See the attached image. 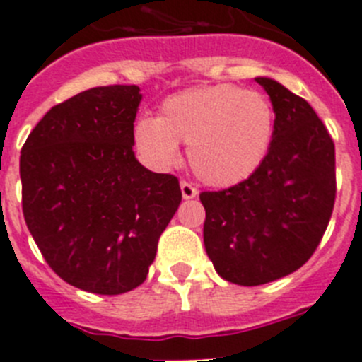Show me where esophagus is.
Instances as JSON below:
<instances>
[{
	"label": "esophagus",
	"mask_w": 362,
	"mask_h": 362,
	"mask_svg": "<svg viewBox=\"0 0 362 362\" xmlns=\"http://www.w3.org/2000/svg\"><path fill=\"white\" fill-rule=\"evenodd\" d=\"M181 194H183L185 199H194L199 194V190L192 183H188V181H181Z\"/></svg>",
	"instance_id": "obj_1"
}]
</instances>
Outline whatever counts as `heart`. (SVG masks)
I'll return each instance as SVG.
<instances>
[{
  "instance_id": "heart-1",
  "label": "heart",
  "mask_w": 362,
  "mask_h": 362,
  "mask_svg": "<svg viewBox=\"0 0 362 362\" xmlns=\"http://www.w3.org/2000/svg\"><path fill=\"white\" fill-rule=\"evenodd\" d=\"M274 130L276 110L267 95L219 83L166 98L159 117L137 121L134 137L143 156L161 166L174 165L177 143H185L197 177L214 187H230L261 168Z\"/></svg>"
}]
</instances>
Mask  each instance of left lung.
Segmentation results:
<instances>
[{
  "label": "left lung",
  "mask_w": 362,
  "mask_h": 362,
  "mask_svg": "<svg viewBox=\"0 0 362 362\" xmlns=\"http://www.w3.org/2000/svg\"><path fill=\"white\" fill-rule=\"evenodd\" d=\"M276 110L270 152L254 175L201 192L204 248L223 279L257 286L288 276L312 257L335 203V146L308 101L255 78Z\"/></svg>",
  "instance_id": "obj_1"
}]
</instances>
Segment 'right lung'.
<instances>
[{"label":"right lung","instance_id":"1","mask_svg":"<svg viewBox=\"0 0 362 362\" xmlns=\"http://www.w3.org/2000/svg\"><path fill=\"white\" fill-rule=\"evenodd\" d=\"M139 86L79 92L50 108L19 158L25 223L57 276L85 292L119 296L146 279L181 203L175 175L134 156Z\"/></svg>","mask_w":362,"mask_h":362}]
</instances>
